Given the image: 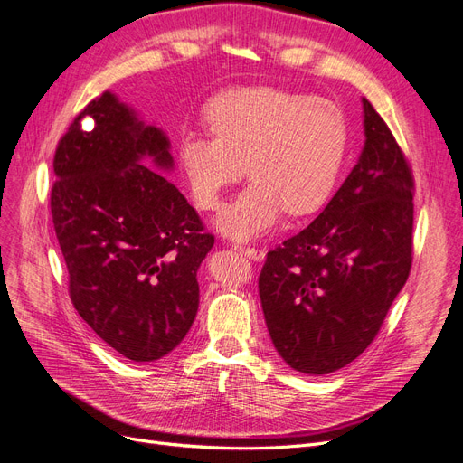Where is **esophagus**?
<instances>
[{
    "mask_svg": "<svg viewBox=\"0 0 463 463\" xmlns=\"http://www.w3.org/2000/svg\"><path fill=\"white\" fill-rule=\"evenodd\" d=\"M236 248H238V251L244 253L246 258H250L251 261H261L265 258V253L258 248H251V246H236Z\"/></svg>",
    "mask_w": 463,
    "mask_h": 463,
    "instance_id": "esophagus-1",
    "label": "esophagus"
}]
</instances>
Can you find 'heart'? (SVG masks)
Here are the masks:
<instances>
[{"label":"heart","instance_id":"obj_1","mask_svg":"<svg viewBox=\"0 0 463 463\" xmlns=\"http://www.w3.org/2000/svg\"><path fill=\"white\" fill-rule=\"evenodd\" d=\"M205 119L212 135L184 131L177 162L194 203L217 210L244 169L251 183L213 225L236 242L275 231L289 212H318L332 196L347 154V119L332 100L277 88L217 97Z\"/></svg>","mask_w":463,"mask_h":463}]
</instances>
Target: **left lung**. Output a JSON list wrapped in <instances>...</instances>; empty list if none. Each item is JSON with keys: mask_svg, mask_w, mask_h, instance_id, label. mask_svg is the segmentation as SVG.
I'll return each mask as SVG.
<instances>
[{"mask_svg": "<svg viewBox=\"0 0 463 463\" xmlns=\"http://www.w3.org/2000/svg\"><path fill=\"white\" fill-rule=\"evenodd\" d=\"M364 146L309 227L267 253L260 298L272 345L301 373L347 366L380 332L412 265L414 181L363 99Z\"/></svg>", "mask_w": 463, "mask_h": 463, "instance_id": "left-lung-1", "label": "left lung"}]
</instances>
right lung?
I'll list each match as a JSON object with an SVG mask.
<instances>
[{
	"label": "right lung",
	"mask_w": 463,
	"mask_h": 463,
	"mask_svg": "<svg viewBox=\"0 0 463 463\" xmlns=\"http://www.w3.org/2000/svg\"><path fill=\"white\" fill-rule=\"evenodd\" d=\"M91 118V132L82 119ZM165 131L105 91L68 128L55 152L51 213L71 299L119 354L152 363L174 351L198 313V269L213 236L164 175Z\"/></svg>",
	"instance_id": "1"
}]
</instances>
